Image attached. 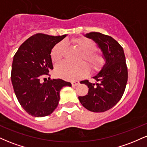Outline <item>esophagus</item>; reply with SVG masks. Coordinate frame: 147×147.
Here are the masks:
<instances>
[{
  "instance_id": "esophagus-1",
  "label": "esophagus",
  "mask_w": 147,
  "mask_h": 147,
  "mask_svg": "<svg viewBox=\"0 0 147 147\" xmlns=\"http://www.w3.org/2000/svg\"><path fill=\"white\" fill-rule=\"evenodd\" d=\"M79 81H75V82H72V86H76L79 85Z\"/></svg>"
}]
</instances>
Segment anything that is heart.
<instances>
[{
    "label": "heart",
    "mask_w": 147,
    "mask_h": 147,
    "mask_svg": "<svg viewBox=\"0 0 147 147\" xmlns=\"http://www.w3.org/2000/svg\"><path fill=\"white\" fill-rule=\"evenodd\" d=\"M73 42L84 52V59L89 64L91 69L98 70L105 61L104 55L101 52H95L96 45L93 41L86 38L74 39ZM65 48V43L59 42L52 49L50 56L53 61H59L63 56ZM89 71L88 66L84 62L72 63L68 61H62L55 68V73L57 76L68 80H75L87 74Z\"/></svg>",
    "instance_id": "1"
}]
</instances>
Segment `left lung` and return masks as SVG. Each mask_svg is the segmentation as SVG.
<instances>
[{
  "instance_id": "obj_1",
  "label": "left lung",
  "mask_w": 147,
  "mask_h": 147,
  "mask_svg": "<svg viewBox=\"0 0 147 147\" xmlns=\"http://www.w3.org/2000/svg\"><path fill=\"white\" fill-rule=\"evenodd\" d=\"M97 43L105 59L102 70L92 78L81 82L89 88L88 95L78 97L84 108L92 112H104L113 108L122 98L128 80V70L122 47L113 38L99 32L84 35Z\"/></svg>"
}]
</instances>
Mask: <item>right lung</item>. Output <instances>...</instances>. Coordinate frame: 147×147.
<instances>
[{"label":"right lung","mask_w":147,"mask_h":147,"mask_svg":"<svg viewBox=\"0 0 147 147\" xmlns=\"http://www.w3.org/2000/svg\"><path fill=\"white\" fill-rule=\"evenodd\" d=\"M65 36L36 34L22 43L14 56L11 79L15 95L23 109L34 117L51 114L58 106L61 89L71 86L61 79L41 80L53 69L52 49Z\"/></svg>","instance_id":"right-lung-1"}]
</instances>
